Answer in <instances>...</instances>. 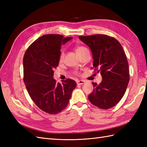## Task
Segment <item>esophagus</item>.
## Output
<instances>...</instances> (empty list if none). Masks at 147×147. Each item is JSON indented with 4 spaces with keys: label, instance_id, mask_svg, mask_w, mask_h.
<instances>
[{
    "label": "esophagus",
    "instance_id": "esophagus-1",
    "mask_svg": "<svg viewBox=\"0 0 147 147\" xmlns=\"http://www.w3.org/2000/svg\"><path fill=\"white\" fill-rule=\"evenodd\" d=\"M85 83V82L84 80H79V81H78V82H76V83H77L78 85H83V84Z\"/></svg>",
    "mask_w": 147,
    "mask_h": 147
}]
</instances>
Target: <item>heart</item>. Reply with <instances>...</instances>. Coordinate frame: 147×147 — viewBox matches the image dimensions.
<instances>
[{
	"mask_svg": "<svg viewBox=\"0 0 147 147\" xmlns=\"http://www.w3.org/2000/svg\"><path fill=\"white\" fill-rule=\"evenodd\" d=\"M86 51H88V50L83 46L79 45V46H76L75 47V51L78 56H80L81 54H82L84 52H85ZM64 56V51H62L60 54V56H59V61H62L63 60Z\"/></svg>",
	"mask_w": 147,
	"mask_h": 147,
	"instance_id": "b5f03b06",
	"label": "heart"
}]
</instances>
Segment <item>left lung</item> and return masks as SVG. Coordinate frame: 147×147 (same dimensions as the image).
<instances>
[{"label": "left lung", "instance_id": "8db88e82", "mask_svg": "<svg viewBox=\"0 0 147 147\" xmlns=\"http://www.w3.org/2000/svg\"><path fill=\"white\" fill-rule=\"evenodd\" d=\"M79 38L91 49L95 71L102 76L100 84L92 83L93 91L88 95L89 100L102 109L113 107L123 98L129 81L124 49L116 39L105 35L80 36Z\"/></svg>", "mask_w": 147, "mask_h": 147}]
</instances>
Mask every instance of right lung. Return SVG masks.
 <instances>
[{
  "instance_id": "obj_1",
  "label": "right lung",
  "mask_w": 147,
  "mask_h": 147,
  "mask_svg": "<svg viewBox=\"0 0 147 147\" xmlns=\"http://www.w3.org/2000/svg\"><path fill=\"white\" fill-rule=\"evenodd\" d=\"M72 37L61 35H43L31 44L23 57V80L31 98L36 105L49 114H56L67 107L75 81L56 82L53 78L58 66L62 44Z\"/></svg>"
}]
</instances>
